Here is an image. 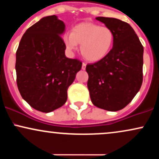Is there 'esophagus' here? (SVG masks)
<instances>
[{"instance_id": "1", "label": "esophagus", "mask_w": 159, "mask_h": 159, "mask_svg": "<svg viewBox=\"0 0 159 159\" xmlns=\"http://www.w3.org/2000/svg\"><path fill=\"white\" fill-rule=\"evenodd\" d=\"M86 66H87V64H86V63H82V67H81V69H83V70H85V69H86Z\"/></svg>"}]
</instances>
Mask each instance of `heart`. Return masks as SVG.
I'll list each match as a JSON object with an SVG mask.
<instances>
[{
	"instance_id": "heart-1",
	"label": "heart",
	"mask_w": 159,
	"mask_h": 159,
	"mask_svg": "<svg viewBox=\"0 0 159 159\" xmlns=\"http://www.w3.org/2000/svg\"><path fill=\"white\" fill-rule=\"evenodd\" d=\"M63 43L69 53L81 45L82 55L87 61L97 62L104 59L113 48L114 34L111 28L101 27L93 22H82L72 28V33H66L63 38Z\"/></svg>"
}]
</instances>
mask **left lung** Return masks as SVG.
Segmentation results:
<instances>
[{
	"label": "left lung",
	"mask_w": 159,
	"mask_h": 159,
	"mask_svg": "<svg viewBox=\"0 0 159 159\" xmlns=\"http://www.w3.org/2000/svg\"><path fill=\"white\" fill-rule=\"evenodd\" d=\"M114 34L109 54L87 64V81L95 106L109 111L123 109L140 90L143 82V47L130 25L114 18L96 17Z\"/></svg>",
	"instance_id": "1"
}]
</instances>
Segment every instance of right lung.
<instances>
[{
	"mask_svg": "<svg viewBox=\"0 0 159 159\" xmlns=\"http://www.w3.org/2000/svg\"><path fill=\"white\" fill-rule=\"evenodd\" d=\"M66 26L57 16H49L25 31L16 52L17 86L33 108L49 113L66 103L67 90L82 63L65 55L61 36Z\"/></svg>",
	"mask_w": 159,
	"mask_h": 159,
	"instance_id": "1",
	"label": "right lung"
}]
</instances>
